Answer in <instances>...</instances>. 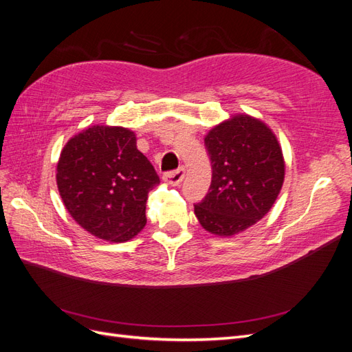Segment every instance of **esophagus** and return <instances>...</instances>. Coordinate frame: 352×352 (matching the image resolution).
Wrapping results in <instances>:
<instances>
[{
    "instance_id": "esophagus-1",
    "label": "esophagus",
    "mask_w": 352,
    "mask_h": 352,
    "mask_svg": "<svg viewBox=\"0 0 352 352\" xmlns=\"http://www.w3.org/2000/svg\"><path fill=\"white\" fill-rule=\"evenodd\" d=\"M184 177H185V168L184 167L175 170V172H168L163 176L164 182L168 184V185H172V186H179L180 182L184 180Z\"/></svg>"
}]
</instances>
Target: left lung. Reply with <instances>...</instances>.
<instances>
[{
  "label": "left lung",
  "mask_w": 352,
  "mask_h": 352,
  "mask_svg": "<svg viewBox=\"0 0 352 352\" xmlns=\"http://www.w3.org/2000/svg\"><path fill=\"white\" fill-rule=\"evenodd\" d=\"M204 142L212 177L195 216L212 235L233 236L261 220L278 199L285 180L282 146L267 124L245 113L216 124Z\"/></svg>",
  "instance_id": "1"
}]
</instances>
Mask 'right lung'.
<instances>
[{
	"label": "right lung",
	"mask_w": 352,
	"mask_h": 352,
	"mask_svg": "<svg viewBox=\"0 0 352 352\" xmlns=\"http://www.w3.org/2000/svg\"><path fill=\"white\" fill-rule=\"evenodd\" d=\"M57 186L69 214L92 236L127 242L145 225L148 192L160 184L127 127L94 124L67 141Z\"/></svg>",
	"instance_id": "right-lung-1"
}]
</instances>
